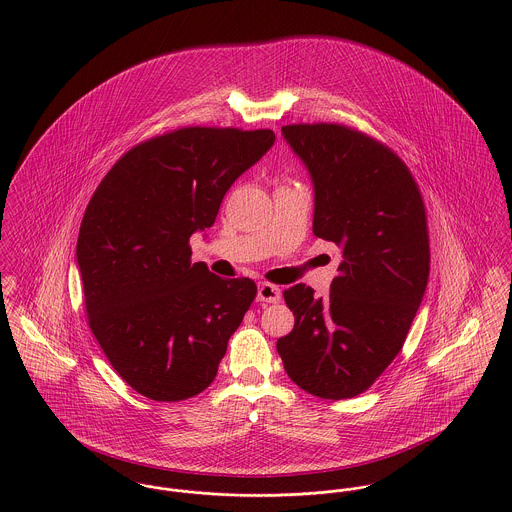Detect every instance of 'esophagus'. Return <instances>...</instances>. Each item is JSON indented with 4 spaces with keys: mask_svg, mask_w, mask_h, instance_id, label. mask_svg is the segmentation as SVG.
Listing matches in <instances>:
<instances>
[{
    "mask_svg": "<svg viewBox=\"0 0 512 512\" xmlns=\"http://www.w3.org/2000/svg\"><path fill=\"white\" fill-rule=\"evenodd\" d=\"M280 297H282V292H280L278 286H272V284H266V282L258 284L256 299L260 303H276V301H280Z\"/></svg>",
    "mask_w": 512,
    "mask_h": 512,
    "instance_id": "1",
    "label": "esophagus"
}]
</instances>
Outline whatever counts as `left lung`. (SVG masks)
Instances as JSON below:
<instances>
[{
	"label": "left lung",
	"instance_id": "obj_1",
	"mask_svg": "<svg viewBox=\"0 0 512 512\" xmlns=\"http://www.w3.org/2000/svg\"><path fill=\"white\" fill-rule=\"evenodd\" d=\"M313 183V234L339 246L327 297L295 284V315L278 353L305 392L353 398L400 353L430 276L426 211L408 167L388 147L339 124L284 126Z\"/></svg>",
	"mask_w": 512,
	"mask_h": 512
}]
</instances>
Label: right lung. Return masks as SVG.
Instances as JSON below:
<instances>
[{"label": "right lung", "instance_id": "1", "mask_svg": "<svg viewBox=\"0 0 512 512\" xmlns=\"http://www.w3.org/2000/svg\"><path fill=\"white\" fill-rule=\"evenodd\" d=\"M274 142L272 130L181 128L122 155L92 195L76 242L88 323L142 396L177 402L215 380L256 284L191 264L189 238Z\"/></svg>", "mask_w": 512, "mask_h": 512}]
</instances>
